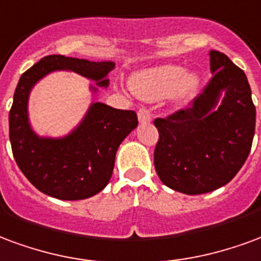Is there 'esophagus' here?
<instances>
[{
	"label": "esophagus",
	"mask_w": 261,
	"mask_h": 261,
	"mask_svg": "<svg viewBox=\"0 0 261 261\" xmlns=\"http://www.w3.org/2000/svg\"><path fill=\"white\" fill-rule=\"evenodd\" d=\"M138 119L140 123H149L151 121V115H150L149 110H146V108H142V110H139L138 112Z\"/></svg>",
	"instance_id": "esophagus-1"
}]
</instances>
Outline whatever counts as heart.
<instances>
[{"label":"heart","mask_w":261,"mask_h":261,"mask_svg":"<svg viewBox=\"0 0 261 261\" xmlns=\"http://www.w3.org/2000/svg\"><path fill=\"white\" fill-rule=\"evenodd\" d=\"M201 77L197 72H186L179 65H161L139 70L129 79L130 90L144 101L168 97L172 107H184L196 96Z\"/></svg>","instance_id":"heart-1"}]
</instances>
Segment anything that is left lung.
Returning <instances> with one entry per match:
<instances>
[{
    "label": "left lung",
    "mask_w": 261,
    "mask_h": 261,
    "mask_svg": "<svg viewBox=\"0 0 261 261\" xmlns=\"http://www.w3.org/2000/svg\"><path fill=\"white\" fill-rule=\"evenodd\" d=\"M211 77L193 107L154 121V167L161 182L185 195L227 185L248 159L256 107L248 77L227 55L210 51Z\"/></svg>",
    "instance_id": "1"
}]
</instances>
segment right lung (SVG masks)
Listing matches in <instances>:
<instances>
[{"label": "right lung", "mask_w": 261, "mask_h": 261, "mask_svg": "<svg viewBox=\"0 0 261 261\" xmlns=\"http://www.w3.org/2000/svg\"><path fill=\"white\" fill-rule=\"evenodd\" d=\"M114 61L47 55L20 76L9 111V140L16 164L30 184L60 200H82L101 192L111 179L115 154L138 126L133 111L91 102L81 122L64 136H40L30 123L33 87L53 72H73L94 82L91 93L110 86Z\"/></svg>", "instance_id": "right-lung-1"}]
</instances>
